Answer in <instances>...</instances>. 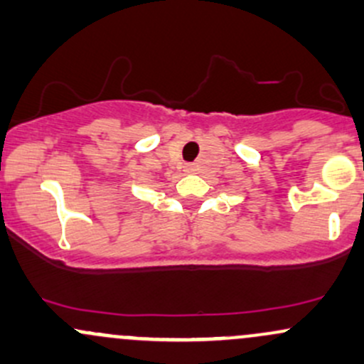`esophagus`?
<instances>
[{
	"label": "esophagus",
	"instance_id": "esophagus-1",
	"mask_svg": "<svg viewBox=\"0 0 364 364\" xmlns=\"http://www.w3.org/2000/svg\"><path fill=\"white\" fill-rule=\"evenodd\" d=\"M186 171H193V166H190L188 164V166H186Z\"/></svg>",
	"mask_w": 364,
	"mask_h": 364
}]
</instances>
